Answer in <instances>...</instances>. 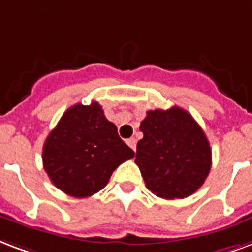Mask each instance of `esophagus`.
Wrapping results in <instances>:
<instances>
[{"instance_id":"obj_1","label":"esophagus","mask_w":252,"mask_h":252,"mask_svg":"<svg viewBox=\"0 0 252 252\" xmlns=\"http://www.w3.org/2000/svg\"><path fill=\"white\" fill-rule=\"evenodd\" d=\"M126 144H128L133 151H136V139H134V137H130V139L126 140Z\"/></svg>"}]
</instances>
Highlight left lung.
I'll return each mask as SVG.
<instances>
[{"label":"left lung","mask_w":252,"mask_h":252,"mask_svg":"<svg viewBox=\"0 0 252 252\" xmlns=\"http://www.w3.org/2000/svg\"><path fill=\"white\" fill-rule=\"evenodd\" d=\"M140 130L144 137L137 143L134 162L153 194L181 199L203 185L211 168V148L188 111H148Z\"/></svg>","instance_id":"1"}]
</instances>
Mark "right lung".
Instances as JSON below:
<instances>
[{"mask_svg": "<svg viewBox=\"0 0 252 252\" xmlns=\"http://www.w3.org/2000/svg\"><path fill=\"white\" fill-rule=\"evenodd\" d=\"M133 156L97 101L67 109L47 136L42 152L43 168L51 182L75 198L97 193L108 184L113 170Z\"/></svg>", "mask_w": 252, "mask_h": 252, "instance_id": "add662e5", "label": "right lung"}]
</instances>
